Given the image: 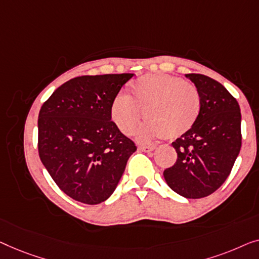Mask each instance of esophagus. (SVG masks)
<instances>
[{"instance_id": "1", "label": "esophagus", "mask_w": 259, "mask_h": 259, "mask_svg": "<svg viewBox=\"0 0 259 259\" xmlns=\"http://www.w3.org/2000/svg\"><path fill=\"white\" fill-rule=\"evenodd\" d=\"M155 147H145V145H141V147H138V150L143 151V152H151L155 150Z\"/></svg>"}]
</instances>
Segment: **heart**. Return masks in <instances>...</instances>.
Instances as JSON below:
<instances>
[{
    "label": "heart",
    "mask_w": 259,
    "mask_h": 259,
    "mask_svg": "<svg viewBox=\"0 0 259 259\" xmlns=\"http://www.w3.org/2000/svg\"><path fill=\"white\" fill-rule=\"evenodd\" d=\"M131 97L118 95L112 102L111 117L124 135H133L144 111L148 121L138 130L142 142L163 136L166 140L182 137L197 122L201 95L194 84L176 76L145 75L130 87Z\"/></svg>",
    "instance_id": "b5f03b06"
}]
</instances>
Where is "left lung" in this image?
Here are the masks:
<instances>
[{
	"mask_svg": "<svg viewBox=\"0 0 259 259\" xmlns=\"http://www.w3.org/2000/svg\"><path fill=\"white\" fill-rule=\"evenodd\" d=\"M201 95V111L190 131L172 142L177 161L163 172L166 184L185 198H203L231 172L242 145L240 109L220 82L187 74Z\"/></svg>",
	"mask_w": 259,
	"mask_h": 259,
	"instance_id": "8db88e82",
	"label": "left lung"
}]
</instances>
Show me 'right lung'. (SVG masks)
<instances>
[{"label":"right lung","mask_w":259,"mask_h":259,"mask_svg":"<svg viewBox=\"0 0 259 259\" xmlns=\"http://www.w3.org/2000/svg\"><path fill=\"white\" fill-rule=\"evenodd\" d=\"M134 74L79 76L55 90L38 114V155L58 188L75 201L112 195L136 145L111 121V105Z\"/></svg>","instance_id":"obj_1"}]
</instances>
